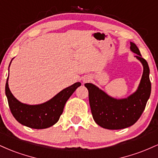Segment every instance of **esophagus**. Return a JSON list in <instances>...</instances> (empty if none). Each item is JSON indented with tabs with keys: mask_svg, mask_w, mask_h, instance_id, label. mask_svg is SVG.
Returning <instances> with one entry per match:
<instances>
[{
	"mask_svg": "<svg viewBox=\"0 0 158 158\" xmlns=\"http://www.w3.org/2000/svg\"><path fill=\"white\" fill-rule=\"evenodd\" d=\"M90 80H91V77H90V76H86V77H85L82 79L83 82H85V83L88 82V81H90Z\"/></svg>",
	"mask_w": 158,
	"mask_h": 158,
	"instance_id": "34e87169",
	"label": "esophagus"
}]
</instances>
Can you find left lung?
Wrapping results in <instances>:
<instances>
[{"mask_svg": "<svg viewBox=\"0 0 158 158\" xmlns=\"http://www.w3.org/2000/svg\"><path fill=\"white\" fill-rule=\"evenodd\" d=\"M130 49L137 54L135 57L143 67L142 78L135 93L124 99H116L92 83L85 84L88 90L90 110L94 121L106 129H123L135 124L143 114L151 94L150 70L147 61L142 58L135 43L130 42Z\"/></svg>", "mask_w": 158, "mask_h": 158, "instance_id": "obj_1", "label": "left lung"}]
</instances>
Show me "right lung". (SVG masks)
Returning a JSON list of instances; mask_svg holds the SVG:
<instances>
[{"label": "right lung", "mask_w": 158, "mask_h": 158, "mask_svg": "<svg viewBox=\"0 0 158 158\" xmlns=\"http://www.w3.org/2000/svg\"><path fill=\"white\" fill-rule=\"evenodd\" d=\"M8 79L9 77L6 82L5 93L12 115L21 125L35 129L47 128L56 124L62 114L65 103L78 87L81 85L80 82H76L42 104L27 105L18 100L11 93Z\"/></svg>", "instance_id": "add662e5"}]
</instances>
